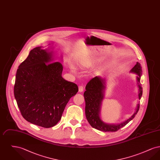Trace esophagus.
<instances>
[{
  "label": "esophagus",
  "instance_id": "esophagus-1",
  "mask_svg": "<svg viewBox=\"0 0 160 160\" xmlns=\"http://www.w3.org/2000/svg\"><path fill=\"white\" fill-rule=\"evenodd\" d=\"M83 86H79V87H78V92H82L83 91Z\"/></svg>",
  "mask_w": 160,
  "mask_h": 160
}]
</instances>
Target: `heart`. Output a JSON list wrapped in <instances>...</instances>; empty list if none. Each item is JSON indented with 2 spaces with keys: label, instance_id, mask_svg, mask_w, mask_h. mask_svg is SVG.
Listing matches in <instances>:
<instances>
[{
  "label": "heart",
  "instance_id": "b5f03b06",
  "mask_svg": "<svg viewBox=\"0 0 160 160\" xmlns=\"http://www.w3.org/2000/svg\"><path fill=\"white\" fill-rule=\"evenodd\" d=\"M94 61L91 59V58H88V59H84L83 61H81L79 62V63H78V67H80V68H90L92 67L93 64H94ZM70 70L71 71L74 73V74H76L77 70L76 67L73 65H71L69 66Z\"/></svg>",
  "mask_w": 160,
  "mask_h": 160
}]
</instances>
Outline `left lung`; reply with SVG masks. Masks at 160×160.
Masks as SVG:
<instances>
[{
    "instance_id": "obj_1",
    "label": "left lung",
    "mask_w": 160,
    "mask_h": 160,
    "mask_svg": "<svg viewBox=\"0 0 160 160\" xmlns=\"http://www.w3.org/2000/svg\"><path fill=\"white\" fill-rule=\"evenodd\" d=\"M129 72L137 75L136 80L138 88V99H140L143 91L142 84H140L142 71L140 63L137 62L135 66ZM85 89L86 91L84 92L83 95L86 103V117L89 124L95 129L104 132L116 131L131 121L137 114L139 110L140 104L138 102L134 113L123 122L119 123H108L104 122L102 120L100 114L102 102L104 99L105 91L106 89V78L101 76L95 77L86 84Z\"/></svg>"
}]
</instances>
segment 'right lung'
Masks as SVG:
<instances>
[{
  "mask_svg": "<svg viewBox=\"0 0 160 160\" xmlns=\"http://www.w3.org/2000/svg\"><path fill=\"white\" fill-rule=\"evenodd\" d=\"M50 45V44H49ZM53 47L32 49L19 65L14 93L23 118L44 128H50L61 120L70 98L78 91L76 84L62 76V55L59 58Z\"/></svg>",
  "mask_w": 160,
  "mask_h": 160,
  "instance_id": "right-lung-1",
  "label": "right lung"
}]
</instances>
